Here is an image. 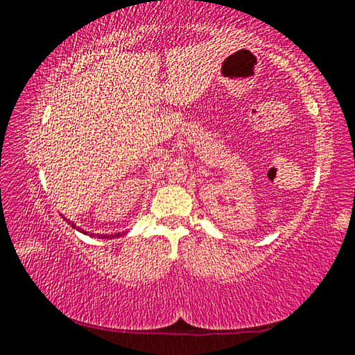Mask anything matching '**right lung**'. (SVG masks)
Listing matches in <instances>:
<instances>
[{
    "instance_id": "1",
    "label": "right lung",
    "mask_w": 355,
    "mask_h": 355,
    "mask_svg": "<svg viewBox=\"0 0 355 355\" xmlns=\"http://www.w3.org/2000/svg\"><path fill=\"white\" fill-rule=\"evenodd\" d=\"M65 221H68V225H70L71 227L76 229V231L83 232V234H89L87 231H83V229H80L79 226L74 225L73 221L67 220V218H65ZM124 234H126V232H116V234H90V235H92V237H98V239H118V237H121V235H124Z\"/></svg>"
}]
</instances>
